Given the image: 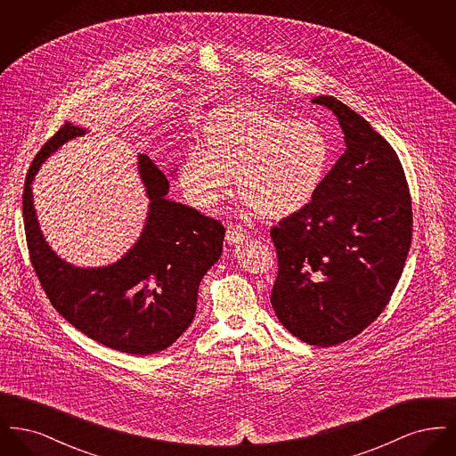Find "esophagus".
<instances>
[{
    "label": "esophagus",
    "instance_id": "esophagus-1",
    "mask_svg": "<svg viewBox=\"0 0 456 456\" xmlns=\"http://www.w3.org/2000/svg\"><path fill=\"white\" fill-rule=\"evenodd\" d=\"M249 234H251V232H249L248 229H244L242 225L229 224L227 229H225V240H227L229 244H238L242 239L249 238Z\"/></svg>",
    "mask_w": 456,
    "mask_h": 456
}]
</instances>
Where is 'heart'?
I'll return each mask as SVG.
<instances>
[{
  "instance_id": "1",
  "label": "heart",
  "mask_w": 456,
  "mask_h": 456,
  "mask_svg": "<svg viewBox=\"0 0 456 456\" xmlns=\"http://www.w3.org/2000/svg\"><path fill=\"white\" fill-rule=\"evenodd\" d=\"M330 153L325 131L313 121H290L266 109H227L207 125L203 155L183 160L179 186L195 207L208 210L236 177L239 196L263 217H289L320 191Z\"/></svg>"
}]
</instances>
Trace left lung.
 <instances>
[{
    "label": "left lung",
    "mask_w": 456,
    "mask_h": 456,
    "mask_svg": "<svg viewBox=\"0 0 456 456\" xmlns=\"http://www.w3.org/2000/svg\"><path fill=\"white\" fill-rule=\"evenodd\" d=\"M347 149L301 212L273 225L277 318L309 346L331 347L366 330L390 303L412 242V200L402 162L368 121L335 97Z\"/></svg>",
    "instance_id": "8db88e82"
}]
</instances>
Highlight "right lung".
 I'll use <instances>...</instances> for the list:
<instances>
[{"instance_id":"right-lung-1","label":"right lung","mask_w":456,"mask_h":456,"mask_svg":"<svg viewBox=\"0 0 456 456\" xmlns=\"http://www.w3.org/2000/svg\"><path fill=\"white\" fill-rule=\"evenodd\" d=\"M80 134L82 128L65 123L28 167L22 208L32 266L53 307L88 338L134 355L160 352L191 325L198 287L222 255L225 229L220 220L166 200L167 177L140 155L151 210L138 242L110 266L86 270L60 260L41 234L30 183L49 153Z\"/></svg>"}]
</instances>
